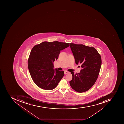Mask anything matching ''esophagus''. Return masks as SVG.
<instances>
[{
	"instance_id": "1",
	"label": "esophagus",
	"mask_w": 124,
	"mask_h": 124,
	"mask_svg": "<svg viewBox=\"0 0 124 124\" xmlns=\"http://www.w3.org/2000/svg\"><path fill=\"white\" fill-rule=\"evenodd\" d=\"M70 73V72H68V71H66V70L64 71V74H69Z\"/></svg>"
}]
</instances>
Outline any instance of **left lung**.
Returning <instances> with one entry per match:
<instances>
[{"instance_id": "8db88e82", "label": "left lung", "mask_w": 124, "mask_h": 124, "mask_svg": "<svg viewBox=\"0 0 124 124\" xmlns=\"http://www.w3.org/2000/svg\"><path fill=\"white\" fill-rule=\"evenodd\" d=\"M70 44L76 64H80L82 67L80 73L71 72L72 78L70 85L77 92H84L93 86L98 78L102 64L101 56L93 47Z\"/></svg>"}]
</instances>
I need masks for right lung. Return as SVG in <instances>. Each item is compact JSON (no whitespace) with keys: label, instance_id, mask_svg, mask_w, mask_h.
I'll use <instances>...</instances> for the list:
<instances>
[{"label":"right lung","instance_id":"1","mask_svg":"<svg viewBox=\"0 0 124 124\" xmlns=\"http://www.w3.org/2000/svg\"><path fill=\"white\" fill-rule=\"evenodd\" d=\"M69 46L66 42L45 41L32 49L28 66L31 77L38 87L47 90L56 87L64 76V71L54 70L53 62L58 58L60 51Z\"/></svg>","mask_w":124,"mask_h":124}]
</instances>
